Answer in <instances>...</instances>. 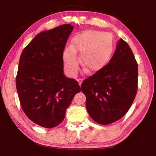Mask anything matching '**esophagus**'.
I'll use <instances>...</instances> for the list:
<instances>
[{
	"instance_id": "obj_1",
	"label": "esophagus",
	"mask_w": 156,
	"mask_h": 156,
	"mask_svg": "<svg viewBox=\"0 0 156 156\" xmlns=\"http://www.w3.org/2000/svg\"><path fill=\"white\" fill-rule=\"evenodd\" d=\"M77 80H78V82L79 85L81 86V84H82V81H83V79H81V78H80V79H77Z\"/></svg>"
}]
</instances>
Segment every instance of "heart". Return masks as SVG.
Wrapping results in <instances>:
<instances>
[{
  "label": "heart",
  "mask_w": 156,
  "mask_h": 156,
  "mask_svg": "<svg viewBox=\"0 0 156 156\" xmlns=\"http://www.w3.org/2000/svg\"><path fill=\"white\" fill-rule=\"evenodd\" d=\"M113 50L112 36L98 31L89 30L78 34L72 39V46L63 52L65 70L71 76H75L79 69L76 53L80 54L82 68L87 73L99 71L107 62Z\"/></svg>",
  "instance_id": "obj_1"
}]
</instances>
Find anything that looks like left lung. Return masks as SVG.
Here are the masks:
<instances>
[{
  "label": "left lung",
  "mask_w": 156,
  "mask_h": 156,
  "mask_svg": "<svg viewBox=\"0 0 156 156\" xmlns=\"http://www.w3.org/2000/svg\"><path fill=\"white\" fill-rule=\"evenodd\" d=\"M138 75L133 52L120 38L109 62L82 83L87 110L95 122L109 125L126 114L135 99Z\"/></svg>",
  "instance_id": "left-lung-1"
}]
</instances>
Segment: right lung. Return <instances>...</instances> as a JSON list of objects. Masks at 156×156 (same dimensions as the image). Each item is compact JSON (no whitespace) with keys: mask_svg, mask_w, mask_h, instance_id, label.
<instances>
[{"mask_svg":"<svg viewBox=\"0 0 156 156\" xmlns=\"http://www.w3.org/2000/svg\"><path fill=\"white\" fill-rule=\"evenodd\" d=\"M73 30L65 24L38 34L20 55L16 85L28 118L44 128L61 123L75 95L81 91L63 72V51Z\"/></svg>","mask_w":156,"mask_h":156,"instance_id":"1","label":"right lung"}]
</instances>
